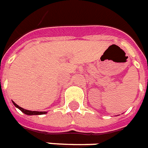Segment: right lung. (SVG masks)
Returning a JSON list of instances; mask_svg holds the SVG:
<instances>
[{
  "instance_id": "1",
  "label": "right lung",
  "mask_w": 148,
  "mask_h": 148,
  "mask_svg": "<svg viewBox=\"0 0 148 148\" xmlns=\"http://www.w3.org/2000/svg\"><path fill=\"white\" fill-rule=\"evenodd\" d=\"M13 103V104L17 108H19V109L22 112H24L25 114H26V115H29V116H32V115H44V114H46V112H36V111H29V110H25L24 109V108H21L20 106H18L16 103H15L14 102Z\"/></svg>"
}]
</instances>
